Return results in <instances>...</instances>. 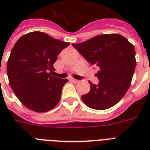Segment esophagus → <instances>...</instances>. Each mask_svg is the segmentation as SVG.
<instances>
[{"label":"esophagus","instance_id":"34e87169","mask_svg":"<svg viewBox=\"0 0 150 150\" xmlns=\"http://www.w3.org/2000/svg\"><path fill=\"white\" fill-rule=\"evenodd\" d=\"M71 81H72L73 82H75V83H77V82H79V81L77 79H71Z\"/></svg>","mask_w":150,"mask_h":150}]
</instances>
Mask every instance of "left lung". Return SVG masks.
Returning <instances> with one entry per match:
<instances>
[{"label":"left lung","instance_id":"1","mask_svg":"<svg viewBox=\"0 0 150 150\" xmlns=\"http://www.w3.org/2000/svg\"><path fill=\"white\" fill-rule=\"evenodd\" d=\"M74 47L92 65L100 69L96 76L98 85L89 81L90 91L81 96L87 107L106 110L123 98L132 83L136 61L134 46L120 34L94 36Z\"/></svg>","mask_w":150,"mask_h":150}]
</instances>
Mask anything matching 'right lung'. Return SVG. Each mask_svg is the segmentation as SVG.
Instances as JSON below:
<instances>
[{"label":"right lung","instance_id":"1","mask_svg":"<svg viewBox=\"0 0 150 150\" xmlns=\"http://www.w3.org/2000/svg\"><path fill=\"white\" fill-rule=\"evenodd\" d=\"M66 43L42 32L22 36L14 46L7 64L8 81L15 96L33 111L43 113L56 107L68 80L53 76L54 64Z\"/></svg>","mask_w":150,"mask_h":150}]
</instances>
